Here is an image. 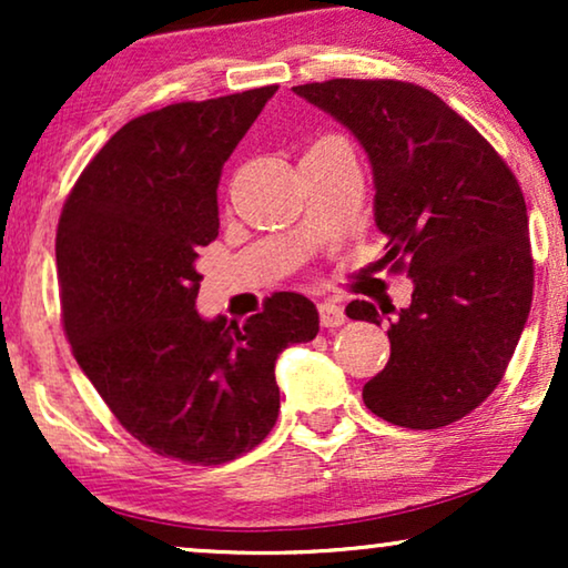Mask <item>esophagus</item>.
Here are the masks:
<instances>
[{"label":"esophagus","instance_id":"34e87169","mask_svg":"<svg viewBox=\"0 0 568 568\" xmlns=\"http://www.w3.org/2000/svg\"><path fill=\"white\" fill-rule=\"evenodd\" d=\"M317 313H321L323 328H338V325L346 323L344 307L336 305V302H321V305H317Z\"/></svg>","mask_w":568,"mask_h":568}]
</instances>
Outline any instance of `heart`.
<instances>
[{"instance_id": "obj_1", "label": "heart", "mask_w": 568, "mask_h": 568, "mask_svg": "<svg viewBox=\"0 0 568 568\" xmlns=\"http://www.w3.org/2000/svg\"><path fill=\"white\" fill-rule=\"evenodd\" d=\"M331 142H338V139H317L315 144H310V150H317V146H323V144H331Z\"/></svg>"}]
</instances>
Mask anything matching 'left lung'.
<instances>
[{
  "instance_id": "left-lung-1",
  "label": "left lung",
  "mask_w": 568,
  "mask_h": 568,
  "mask_svg": "<svg viewBox=\"0 0 568 568\" xmlns=\"http://www.w3.org/2000/svg\"><path fill=\"white\" fill-rule=\"evenodd\" d=\"M294 92L367 150L375 222L387 240L379 266L414 278L410 305L387 328L390 362L364 385V406L406 429L468 416L501 383L532 305L515 173L460 113L414 82L328 80ZM346 315L379 325L385 313L354 300Z\"/></svg>"
}]
</instances>
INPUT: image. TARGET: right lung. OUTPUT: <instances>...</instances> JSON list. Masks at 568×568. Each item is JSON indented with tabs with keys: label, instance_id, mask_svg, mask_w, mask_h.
<instances>
[{
	"label": "right lung",
	"instance_id": "add662e5",
	"mask_svg": "<svg viewBox=\"0 0 568 568\" xmlns=\"http://www.w3.org/2000/svg\"><path fill=\"white\" fill-rule=\"evenodd\" d=\"M276 90L136 115L88 162L59 216L61 325L77 364L131 437L189 465L235 460L268 437L276 356L321 328L297 292H274L245 323L196 313L222 168Z\"/></svg>",
	"mask_w": 568,
	"mask_h": 568
}]
</instances>
